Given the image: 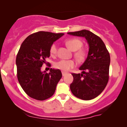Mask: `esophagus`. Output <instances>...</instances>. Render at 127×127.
Masks as SVG:
<instances>
[{"label":"esophagus","instance_id":"esophagus-1","mask_svg":"<svg viewBox=\"0 0 127 127\" xmlns=\"http://www.w3.org/2000/svg\"><path fill=\"white\" fill-rule=\"evenodd\" d=\"M65 75H67V73L65 72H62V75L63 76H65Z\"/></svg>","mask_w":127,"mask_h":127}]
</instances>
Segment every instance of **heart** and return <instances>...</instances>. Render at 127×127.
Segmentation results:
<instances>
[{"mask_svg":"<svg viewBox=\"0 0 127 127\" xmlns=\"http://www.w3.org/2000/svg\"><path fill=\"white\" fill-rule=\"evenodd\" d=\"M67 47L72 51H76L74 54L75 58L77 60L80 62H82L85 60L87 57V52L84 49H80L82 46V42L79 39L73 38L67 39L65 41ZM49 52L52 56H54L57 53V46L56 44L53 43L49 49ZM55 67L57 68L62 70L63 71H68L76 65V63L73 60H61L55 63Z\"/></svg>","mask_w":127,"mask_h":127,"instance_id":"obj_1","label":"heart"}]
</instances>
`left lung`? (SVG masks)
Segmentation results:
<instances>
[{
	"label": "left lung",
	"instance_id": "obj_1",
	"mask_svg": "<svg viewBox=\"0 0 127 127\" xmlns=\"http://www.w3.org/2000/svg\"><path fill=\"white\" fill-rule=\"evenodd\" d=\"M67 34L85 37L89 45L87 59L79 67L82 73L72 74L73 81L70 88L75 97L84 100H91L101 94L108 82L110 55L101 39L89 30Z\"/></svg>",
	"mask_w": 127,
	"mask_h": 127
}]
</instances>
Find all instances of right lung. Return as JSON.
I'll return each instance as SVG.
<instances>
[{
    "label": "right lung",
    "instance_id": "add662e5",
    "mask_svg": "<svg viewBox=\"0 0 127 127\" xmlns=\"http://www.w3.org/2000/svg\"><path fill=\"white\" fill-rule=\"evenodd\" d=\"M63 35L64 33L38 32L29 35L22 43L16 58L17 78L29 97L45 100L54 94L62 72L51 68L48 73L42 72L41 67L50 56L51 46Z\"/></svg>",
    "mask_w": 127,
    "mask_h": 127
}]
</instances>
